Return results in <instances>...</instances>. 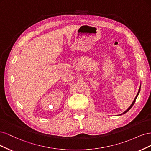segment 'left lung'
Segmentation results:
<instances>
[{
  "instance_id": "obj_1",
  "label": "left lung",
  "mask_w": 151,
  "mask_h": 151,
  "mask_svg": "<svg viewBox=\"0 0 151 151\" xmlns=\"http://www.w3.org/2000/svg\"><path fill=\"white\" fill-rule=\"evenodd\" d=\"M140 88H139V91H138V93H137V96H135V99H134V101L133 102H132V104L130 105V106L129 108H128L127 109V110L124 112V113H123V114H125V113H127L128 111H129L130 110V108L132 107V106H133V105L134 104V103H135V100H136V99H137V97L138 96V95H139V93H140ZM121 115H122V114H121Z\"/></svg>"
}]
</instances>
